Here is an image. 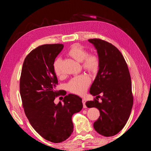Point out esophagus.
<instances>
[{"mask_svg":"<svg viewBox=\"0 0 151 151\" xmlns=\"http://www.w3.org/2000/svg\"><path fill=\"white\" fill-rule=\"evenodd\" d=\"M82 102H83V107L84 108H87L86 105V100L84 99H83V100H82Z\"/></svg>","mask_w":151,"mask_h":151,"instance_id":"1","label":"esophagus"}]
</instances>
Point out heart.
I'll use <instances>...</instances> for the list:
<instances>
[{
	"instance_id": "obj_1",
	"label": "heart",
	"mask_w": 151,
	"mask_h": 151,
	"mask_svg": "<svg viewBox=\"0 0 151 151\" xmlns=\"http://www.w3.org/2000/svg\"><path fill=\"white\" fill-rule=\"evenodd\" d=\"M68 55L76 61L81 62L84 69L91 72H96L99 67L98 58L93 54H88L87 50L79 45H72L68 51ZM62 60L58 58L53 63V70L56 75L62 74ZM91 83L90 79L85 75H81L72 78L67 84V88L70 92L82 95L85 93Z\"/></svg>"
}]
</instances>
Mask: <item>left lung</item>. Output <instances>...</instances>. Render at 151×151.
Returning <instances> with one entry per match:
<instances>
[{
    "label": "left lung",
    "instance_id": "1",
    "mask_svg": "<svg viewBox=\"0 0 151 151\" xmlns=\"http://www.w3.org/2000/svg\"><path fill=\"white\" fill-rule=\"evenodd\" d=\"M99 59V70L89 93L97 96L86 103L88 108H96L100 116L94 124L95 130L105 137L117 134L130 116L133 96L130 72L121 52L114 45L100 39H90ZM100 93L102 101L97 100Z\"/></svg>",
    "mask_w": 151,
    "mask_h": 151
}]
</instances>
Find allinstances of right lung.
<instances>
[{"instance_id":"right-lung-1","label":"right lung","mask_w":151,"mask_h":151,"mask_svg":"<svg viewBox=\"0 0 151 151\" xmlns=\"http://www.w3.org/2000/svg\"><path fill=\"white\" fill-rule=\"evenodd\" d=\"M63 44L43 45L26 56L20 78V94L26 115L33 129L48 141L60 143L72 134V116L83 108L82 99L76 94L64 97L63 103H54L59 94L55 59Z\"/></svg>"}]
</instances>
